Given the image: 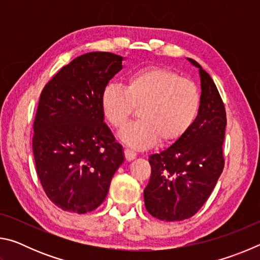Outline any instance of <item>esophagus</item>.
Wrapping results in <instances>:
<instances>
[{"mask_svg": "<svg viewBox=\"0 0 260 260\" xmlns=\"http://www.w3.org/2000/svg\"><path fill=\"white\" fill-rule=\"evenodd\" d=\"M124 153H125V158H126V160H127V161H131V160L135 159L136 153H135V152H133L132 150H128V149H125V150H124Z\"/></svg>", "mask_w": 260, "mask_h": 260, "instance_id": "34e87169", "label": "esophagus"}]
</instances>
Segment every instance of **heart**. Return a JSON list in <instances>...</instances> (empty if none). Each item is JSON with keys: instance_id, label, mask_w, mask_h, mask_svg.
Returning a JSON list of instances; mask_svg holds the SVG:
<instances>
[{"instance_id": "obj_1", "label": "heart", "mask_w": 260, "mask_h": 260, "mask_svg": "<svg viewBox=\"0 0 260 260\" xmlns=\"http://www.w3.org/2000/svg\"><path fill=\"white\" fill-rule=\"evenodd\" d=\"M101 108L113 128L126 125L135 108L140 119L125 127L120 139L134 149H147L158 140L178 141L190 128L201 108L197 85L173 70L148 67L136 70L126 87L110 83L101 95Z\"/></svg>"}]
</instances>
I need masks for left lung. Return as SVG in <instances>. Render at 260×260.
Here are the masks:
<instances>
[{"label": "left lung", "instance_id": "left-lung-1", "mask_svg": "<svg viewBox=\"0 0 260 260\" xmlns=\"http://www.w3.org/2000/svg\"><path fill=\"white\" fill-rule=\"evenodd\" d=\"M200 69L201 108L183 136L149 157L151 175L143 191L148 212L165 221L192 217L209 199L225 166V105L210 74Z\"/></svg>", "mask_w": 260, "mask_h": 260}]
</instances>
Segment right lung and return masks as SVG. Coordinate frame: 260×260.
<instances>
[{
	"label": "right lung",
	"mask_w": 260,
	"mask_h": 260,
	"mask_svg": "<svg viewBox=\"0 0 260 260\" xmlns=\"http://www.w3.org/2000/svg\"><path fill=\"white\" fill-rule=\"evenodd\" d=\"M122 57L94 51L74 58L43 88L33 124L38 177L52 203L87 213L103 203L124 153L104 124L101 95Z\"/></svg>",
	"instance_id": "add662e5"
}]
</instances>
